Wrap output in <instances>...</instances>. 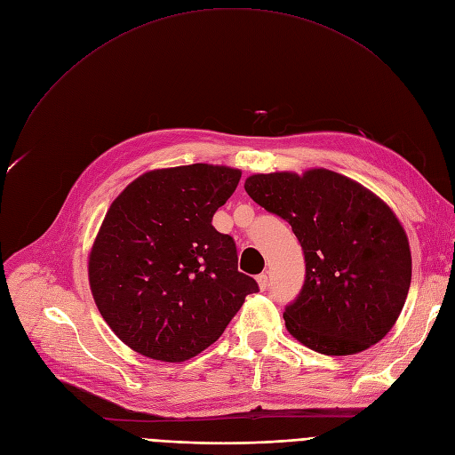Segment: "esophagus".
Here are the masks:
<instances>
[{
  "label": "esophagus",
  "instance_id": "34e87169",
  "mask_svg": "<svg viewBox=\"0 0 455 455\" xmlns=\"http://www.w3.org/2000/svg\"><path fill=\"white\" fill-rule=\"evenodd\" d=\"M256 282H258V288H259L261 291H266L267 285H269V276H267L266 273H261V275L256 276Z\"/></svg>",
  "mask_w": 455,
  "mask_h": 455
}]
</instances>
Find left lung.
<instances>
[{
  "label": "left lung",
  "mask_w": 455,
  "mask_h": 455,
  "mask_svg": "<svg viewBox=\"0 0 455 455\" xmlns=\"http://www.w3.org/2000/svg\"><path fill=\"white\" fill-rule=\"evenodd\" d=\"M254 203L288 221L306 280L283 321L326 355L363 352L395 326L411 283V251L396 213L363 184L314 167L247 177Z\"/></svg>",
  "instance_id": "1"
}]
</instances>
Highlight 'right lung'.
Returning a JSON list of instances; mask_svg holds the SVG:
<instances>
[{
	"label": "right lung",
	"instance_id": "add662e5",
	"mask_svg": "<svg viewBox=\"0 0 455 455\" xmlns=\"http://www.w3.org/2000/svg\"><path fill=\"white\" fill-rule=\"evenodd\" d=\"M242 172L191 164L134 179L110 204L88 254L101 317L134 352L180 363L221 338L258 291L235 243L212 227Z\"/></svg>",
	"mask_w": 455,
	"mask_h": 455
}]
</instances>
